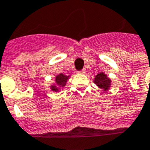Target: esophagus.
I'll list each match as a JSON object with an SVG mask.
<instances>
[{"instance_id":"1","label":"esophagus","mask_w":150,"mask_h":150,"mask_svg":"<svg viewBox=\"0 0 150 150\" xmlns=\"http://www.w3.org/2000/svg\"><path fill=\"white\" fill-rule=\"evenodd\" d=\"M86 72V71H85V69H83V70H81L80 71H79V74H84Z\"/></svg>"}]
</instances>
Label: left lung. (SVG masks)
Masks as SVG:
<instances>
[{
    "label": "left lung",
    "mask_w": 150,
    "mask_h": 150,
    "mask_svg": "<svg viewBox=\"0 0 150 150\" xmlns=\"http://www.w3.org/2000/svg\"><path fill=\"white\" fill-rule=\"evenodd\" d=\"M93 83L103 92H108L112 85V79L103 72H100L95 76Z\"/></svg>",
    "instance_id": "left-lung-1"
}]
</instances>
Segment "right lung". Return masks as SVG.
Segmentation results:
<instances>
[{"label":"right lung","instance_id":"add662e5","mask_svg":"<svg viewBox=\"0 0 150 150\" xmlns=\"http://www.w3.org/2000/svg\"><path fill=\"white\" fill-rule=\"evenodd\" d=\"M71 75H66L65 74H58L55 76L54 82L50 85V89L52 91L55 93L60 92L62 89L65 88V86L67 85V81L71 78Z\"/></svg>","mask_w":150,"mask_h":150}]
</instances>
